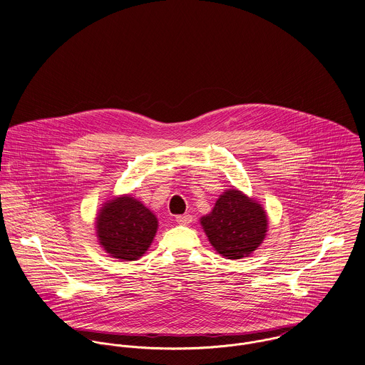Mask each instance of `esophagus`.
<instances>
[{
    "mask_svg": "<svg viewBox=\"0 0 365 365\" xmlns=\"http://www.w3.org/2000/svg\"><path fill=\"white\" fill-rule=\"evenodd\" d=\"M175 222L178 223V225H190L191 222H192V215H180V216H177L175 217Z\"/></svg>",
    "mask_w": 365,
    "mask_h": 365,
    "instance_id": "obj_1",
    "label": "esophagus"
}]
</instances>
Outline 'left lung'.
Wrapping results in <instances>:
<instances>
[{
    "instance_id": "8db88e82",
    "label": "left lung",
    "mask_w": 365,
    "mask_h": 365,
    "mask_svg": "<svg viewBox=\"0 0 365 365\" xmlns=\"http://www.w3.org/2000/svg\"><path fill=\"white\" fill-rule=\"evenodd\" d=\"M201 225L216 253L239 260L262 243L268 217L260 202L233 187L219 195L213 209L201 217Z\"/></svg>"
}]
</instances>
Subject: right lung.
<instances>
[{
	"label": "right lung",
	"mask_w": 365,
	"mask_h": 365,
	"mask_svg": "<svg viewBox=\"0 0 365 365\" xmlns=\"http://www.w3.org/2000/svg\"><path fill=\"white\" fill-rule=\"evenodd\" d=\"M158 227L156 215L129 194L104 202L96 232L105 252L118 260H139L150 247Z\"/></svg>",
	"instance_id": "add662e5"
}]
</instances>
